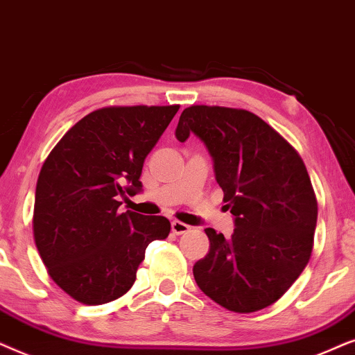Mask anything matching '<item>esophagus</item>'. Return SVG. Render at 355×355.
I'll return each mask as SVG.
<instances>
[{"label": "esophagus", "instance_id": "obj_1", "mask_svg": "<svg viewBox=\"0 0 355 355\" xmlns=\"http://www.w3.org/2000/svg\"><path fill=\"white\" fill-rule=\"evenodd\" d=\"M190 229H191L190 225L183 224V222H180V220H173V222H172V232L177 234V235L187 234Z\"/></svg>", "mask_w": 355, "mask_h": 355}]
</instances>
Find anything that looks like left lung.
Returning <instances> with one entry per match:
<instances>
[{"instance_id":"8db88e82","label":"left lung","mask_w":355,"mask_h":355,"mask_svg":"<svg viewBox=\"0 0 355 355\" xmlns=\"http://www.w3.org/2000/svg\"><path fill=\"white\" fill-rule=\"evenodd\" d=\"M195 133L214 159L216 180L235 216L232 237L205 229L209 252L193 266L200 289L224 309L252 313L289 291L313 250L318 202L299 153L243 108L191 105L175 136Z\"/></svg>"}]
</instances>
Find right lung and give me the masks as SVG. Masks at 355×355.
Returning a JSON list of instances; mask_svg holds the SVG:
<instances>
[{
  "instance_id": "obj_1",
  "label": "right lung",
  "mask_w": 355,
  "mask_h": 355,
  "mask_svg": "<svg viewBox=\"0 0 355 355\" xmlns=\"http://www.w3.org/2000/svg\"><path fill=\"white\" fill-rule=\"evenodd\" d=\"M180 105H110L66 131L42 165L32 227L46 272L84 305L125 295L146 248L170 234L164 216L120 212L141 190L144 160Z\"/></svg>"
}]
</instances>
